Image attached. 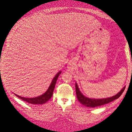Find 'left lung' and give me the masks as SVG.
Listing matches in <instances>:
<instances>
[{"label": "left lung", "mask_w": 132, "mask_h": 132, "mask_svg": "<svg viewBox=\"0 0 132 132\" xmlns=\"http://www.w3.org/2000/svg\"><path fill=\"white\" fill-rule=\"evenodd\" d=\"M125 87H123V88L121 89L120 91L118 92L116 95H113L112 97H110L103 98V99H92V98H89L84 95H83L82 93L80 91L79 89L78 84L76 82V95L78 101L82 105L88 107H98V106L105 105L106 104L112 102L114 100L118 99L122 95V94L123 93L124 90H125Z\"/></svg>", "instance_id": "obj_1"}]
</instances>
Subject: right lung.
<instances>
[{
    "mask_svg": "<svg viewBox=\"0 0 132 132\" xmlns=\"http://www.w3.org/2000/svg\"><path fill=\"white\" fill-rule=\"evenodd\" d=\"M61 73V71H59L58 72L56 75L54 77L52 81H51L50 86H49L48 89H47V90L45 93L43 94L42 95H40V96L36 97H33V98H27V97H21L20 95H18L15 94V95H16L18 97L21 99L23 101H26L28 103L31 104H43L45 103H46L47 101H49L51 99V97L53 95V90L55 87L56 82L58 78V76H60V74Z\"/></svg>",
    "mask_w": 132,
    "mask_h": 132,
    "instance_id": "right-lung-1",
    "label": "right lung"
}]
</instances>
